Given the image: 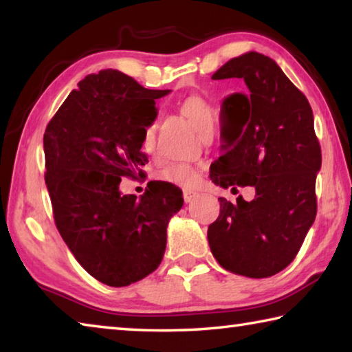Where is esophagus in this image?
<instances>
[{
    "instance_id": "obj_1",
    "label": "esophagus",
    "mask_w": 352,
    "mask_h": 352,
    "mask_svg": "<svg viewBox=\"0 0 352 352\" xmlns=\"http://www.w3.org/2000/svg\"><path fill=\"white\" fill-rule=\"evenodd\" d=\"M195 195H197V192H194V190H190V189L183 190V199H184V201H186V204L192 201L195 199Z\"/></svg>"
}]
</instances>
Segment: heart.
Listing matches in <instances>:
<instances>
[{"instance_id": "obj_1", "label": "heart", "mask_w": 352, "mask_h": 352, "mask_svg": "<svg viewBox=\"0 0 352 352\" xmlns=\"http://www.w3.org/2000/svg\"><path fill=\"white\" fill-rule=\"evenodd\" d=\"M178 111L192 124V127L199 133L206 135L211 133L214 126H216V110L208 102V100L200 96V94H190V96L182 99L178 102ZM155 136V126L148 124L142 133V144L146 148H152ZM158 178L162 182L177 184L183 188H194L200 180V174L197 168L186 163H170L160 172Z\"/></svg>"}]
</instances>
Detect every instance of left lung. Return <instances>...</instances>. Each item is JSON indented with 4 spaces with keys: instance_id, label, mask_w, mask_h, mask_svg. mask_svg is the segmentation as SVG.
Here are the masks:
<instances>
[{
    "instance_id": "1",
    "label": "left lung",
    "mask_w": 352,
    "mask_h": 352,
    "mask_svg": "<svg viewBox=\"0 0 352 352\" xmlns=\"http://www.w3.org/2000/svg\"><path fill=\"white\" fill-rule=\"evenodd\" d=\"M211 79H242L248 91L223 100V153L210 177L225 189L253 186L254 197L239 195L236 204L220 197L208 242L225 270L269 278L295 259L317 216L321 147L312 109L276 62L259 52L231 58Z\"/></svg>"
}]
</instances>
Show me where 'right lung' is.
Listing matches in <instances>:
<instances>
[{
  "instance_id": "right-lung-1",
  "label": "right lung",
  "mask_w": 352,
  "mask_h": 352,
  "mask_svg": "<svg viewBox=\"0 0 352 352\" xmlns=\"http://www.w3.org/2000/svg\"><path fill=\"white\" fill-rule=\"evenodd\" d=\"M46 126L45 182L58 233L93 278L124 287L151 275L166 250L169 219L183 206L175 184L148 182L141 199L122 195V177H144L142 133L157 118L155 99L116 69L77 83Z\"/></svg>"
}]
</instances>
